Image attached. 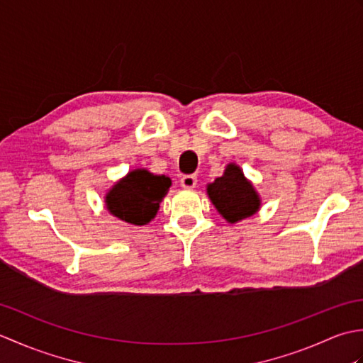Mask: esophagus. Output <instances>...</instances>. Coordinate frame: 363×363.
Listing matches in <instances>:
<instances>
[{"label":"esophagus","instance_id":"obj_1","mask_svg":"<svg viewBox=\"0 0 363 363\" xmlns=\"http://www.w3.org/2000/svg\"><path fill=\"white\" fill-rule=\"evenodd\" d=\"M196 176L195 174H184L181 176V186L184 189H194L196 186Z\"/></svg>","mask_w":363,"mask_h":363}]
</instances>
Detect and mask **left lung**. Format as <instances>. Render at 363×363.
<instances>
[{
  "label": "left lung",
  "mask_w": 363,
  "mask_h": 363,
  "mask_svg": "<svg viewBox=\"0 0 363 363\" xmlns=\"http://www.w3.org/2000/svg\"><path fill=\"white\" fill-rule=\"evenodd\" d=\"M211 201L229 223L240 221L256 213L260 199L251 182L245 179L243 172L235 164H229L225 174L217 177L207 187Z\"/></svg>",
  "instance_id": "1"
}]
</instances>
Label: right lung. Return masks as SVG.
<instances>
[{
    "label": "right lung",
    "instance_id": "1",
    "mask_svg": "<svg viewBox=\"0 0 363 363\" xmlns=\"http://www.w3.org/2000/svg\"><path fill=\"white\" fill-rule=\"evenodd\" d=\"M169 186L172 181L167 176L134 169L107 194V211L130 225H146L156 217L159 203L167 195Z\"/></svg>",
    "mask_w": 363,
    "mask_h": 363
}]
</instances>
